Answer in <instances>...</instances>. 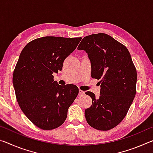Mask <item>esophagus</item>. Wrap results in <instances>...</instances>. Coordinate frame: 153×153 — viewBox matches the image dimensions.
I'll list each match as a JSON object with an SVG mask.
<instances>
[{
  "instance_id": "esophagus-1",
  "label": "esophagus",
  "mask_w": 153,
  "mask_h": 153,
  "mask_svg": "<svg viewBox=\"0 0 153 153\" xmlns=\"http://www.w3.org/2000/svg\"><path fill=\"white\" fill-rule=\"evenodd\" d=\"M84 94H85V92L80 90L79 91V96H84Z\"/></svg>"
}]
</instances>
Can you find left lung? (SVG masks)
<instances>
[{
  "label": "left lung",
  "instance_id": "left-lung-1",
  "mask_svg": "<svg viewBox=\"0 0 153 153\" xmlns=\"http://www.w3.org/2000/svg\"><path fill=\"white\" fill-rule=\"evenodd\" d=\"M88 53L92 78L100 79V97L88 91L92 104L85 110L88 123L107 131L120 124L127 115L136 92L137 72L128 48L104 33L87 36L77 47Z\"/></svg>",
  "mask_w": 153,
  "mask_h": 153
}]
</instances>
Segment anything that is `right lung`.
<instances>
[{"instance_id": "right-lung-1", "label": "right lung", "mask_w": 153, "mask_h": 153, "mask_svg": "<svg viewBox=\"0 0 153 153\" xmlns=\"http://www.w3.org/2000/svg\"><path fill=\"white\" fill-rule=\"evenodd\" d=\"M82 38L45 36L25 45L13 75L15 96L31 122L44 130L61 126L79 89L76 85H59L53 73L76 48Z\"/></svg>"}]
</instances>
